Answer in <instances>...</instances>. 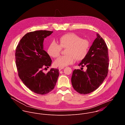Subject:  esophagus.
<instances>
[{
	"mask_svg": "<svg viewBox=\"0 0 125 125\" xmlns=\"http://www.w3.org/2000/svg\"><path fill=\"white\" fill-rule=\"evenodd\" d=\"M64 67H58V69H59V71H60L61 70H62V69H64Z\"/></svg>",
	"mask_w": 125,
	"mask_h": 125,
	"instance_id": "1",
	"label": "esophagus"
}]
</instances>
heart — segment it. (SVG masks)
<instances>
[{"label":"heart","instance_id":"heart-1","mask_svg":"<svg viewBox=\"0 0 125 125\" xmlns=\"http://www.w3.org/2000/svg\"><path fill=\"white\" fill-rule=\"evenodd\" d=\"M59 43L52 42L47 48L49 56L56 58L59 56L62 48H66V55L60 56L55 61L54 65L59 67H65L73 64L75 59L81 60L87 55L90 49L89 41L82 38L74 33H68L62 35L59 39Z\"/></svg>","mask_w":125,"mask_h":125}]
</instances>
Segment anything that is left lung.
<instances>
[{"instance_id": "left-lung-1", "label": "left lung", "mask_w": 125, "mask_h": 125, "mask_svg": "<svg viewBox=\"0 0 125 125\" xmlns=\"http://www.w3.org/2000/svg\"><path fill=\"white\" fill-rule=\"evenodd\" d=\"M97 38L86 56L79 66L87 67L86 71L75 69L71 78L74 90L81 94H90L102 83L107 76L109 67L108 48L104 40L97 33Z\"/></svg>"}]
</instances>
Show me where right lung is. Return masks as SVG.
Here are the masks:
<instances>
[{"instance_id": "1", "label": "right lung", "mask_w": 125, "mask_h": 125, "mask_svg": "<svg viewBox=\"0 0 125 125\" xmlns=\"http://www.w3.org/2000/svg\"><path fill=\"white\" fill-rule=\"evenodd\" d=\"M52 31L40 30L26 33L18 44L15 52L16 65L20 79L31 91L39 94L50 92L56 85L59 70L52 68V60L43 49V41Z\"/></svg>"}]
</instances>
